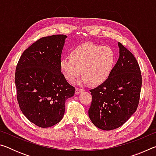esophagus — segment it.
<instances>
[{
	"instance_id": "obj_1",
	"label": "esophagus",
	"mask_w": 156,
	"mask_h": 156,
	"mask_svg": "<svg viewBox=\"0 0 156 156\" xmlns=\"http://www.w3.org/2000/svg\"><path fill=\"white\" fill-rule=\"evenodd\" d=\"M84 91L83 89H80V88H76V91H75V94H78L81 93V92H83Z\"/></svg>"
}]
</instances>
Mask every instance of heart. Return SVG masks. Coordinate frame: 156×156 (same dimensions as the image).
<instances>
[{
	"label": "heart",
	"instance_id": "1",
	"mask_svg": "<svg viewBox=\"0 0 156 156\" xmlns=\"http://www.w3.org/2000/svg\"><path fill=\"white\" fill-rule=\"evenodd\" d=\"M70 57L60 60L63 75L69 82L74 81L81 73V82L98 85L109 77L115 63V54L108 47L86 43L73 49Z\"/></svg>",
	"mask_w": 156,
	"mask_h": 156
}]
</instances>
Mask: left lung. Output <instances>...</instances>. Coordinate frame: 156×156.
<instances>
[{"mask_svg":"<svg viewBox=\"0 0 156 156\" xmlns=\"http://www.w3.org/2000/svg\"><path fill=\"white\" fill-rule=\"evenodd\" d=\"M120 56L108 78L91 89L92 101L89 117L94 125L105 131L125 124L138 106L142 76L132 53L118 43Z\"/></svg>","mask_w":156,"mask_h":156,"instance_id":"obj_1","label":"left lung"}]
</instances>
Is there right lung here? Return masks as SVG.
I'll use <instances>...</instances> for the list:
<instances>
[{"mask_svg":"<svg viewBox=\"0 0 156 156\" xmlns=\"http://www.w3.org/2000/svg\"><path fill=\"white\" fill-rule=\"evenodd\" d=\"M67 36L43 37L23 51L16 66L17 100L25 117L42 128L62 120L65 102L75 93L60 69V57Z\"/></svg>","mask_w":156,"mask_h":156,"instance_id":"1","label":"right lung"}]
</instances>
